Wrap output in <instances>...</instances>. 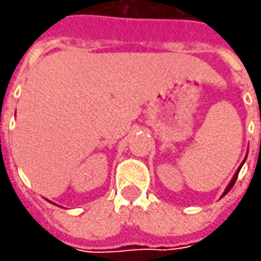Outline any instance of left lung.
I'll list each match as a JSON object with an SVG mask.
<instances>
[{"label": "left lung", "instance_id": "8db88e82", "mask_svg": "<svg viewBox=\"0 0 261 261\" xmlns=\"http://www.w3.org/2000/svg\"><path fill=\"white\" fill-rule=\"evenodd\" d=\"M244 163H246V160L243 161V164H244ZM243 164H241V166H240V168L237 170V173H236V174H234V177H232V180L229 181V185H228V187H226V189H225V192H224V195H222V196H225L226 193H228V192H229V190L232 189V186H234V183H236L237 177H238V173H240V170H241V167H243Z\"/></svg>", "mask_w": 261, "mask_h": 261}]
</instances>
